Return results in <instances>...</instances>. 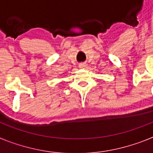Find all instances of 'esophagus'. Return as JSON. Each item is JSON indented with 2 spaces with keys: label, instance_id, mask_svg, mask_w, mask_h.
Returning a JSON list of instances; mask_svg holds the SVG:
<instances>
[{
  "label": "esophagus",
  "instance_id": "obj_1",
  "mask_svg": "<svg viewBox=\"0 0 153 153\" xmlns=\"http://www.w3.org/2000/svg\"><path fill=\"white\" fill-rule=\"evenodd\" d=\"M86 63H80L79 64V68H81V69H83V68H84L85 67H86Z\"/></svg>",
  "mask_w": 153,
  "mask_h": 153
}]
</instances>
